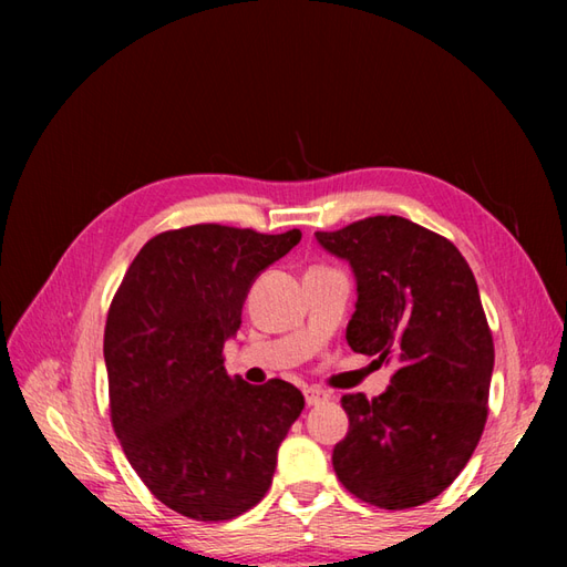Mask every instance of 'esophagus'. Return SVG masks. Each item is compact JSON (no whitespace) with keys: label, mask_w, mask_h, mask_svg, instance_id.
<instances>
[{"label":"esophagus","mask_w":567,"mask_h":567,"mask_svg":"<svg viewBox=\"0 0 567 567\" xmlns=\"http://www.w3.org/2000/svg\"><path fill=\"white\" fill-rule=\"evenodd\" d=\"M305 400L309 406H319L323 402H329V392H323L319 388H305Z\"/></svg>","instance_id":"34e87169"}]
</instances>
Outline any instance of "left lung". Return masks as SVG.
Here are the masks:
<instances>
[{
	"mask_svg": "<svg viewBox=\"0 0 567 567\" xmlns=\"http://www.w3.org/2000/svg\"><path fill=\"white\" fill-rule=\"evenodd\" d=\"M317 240L355 275L348 346L396 363L375 400L343 394L348 433L333 470L380 509L419 507L461 475L487 421L495 343L475 275L449 238L402 216H370Z\"/></svg>",
	"mask_w": 567,
	"mask_h": 567,
	"instance_id": "left-lung-1",
	"label": "left lung"
}]
</instances>
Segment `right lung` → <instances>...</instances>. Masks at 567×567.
Masks as SVG:
<instances>
[{"instance_id": "1", "label": "right lung", "mask_w": 567, "mask_h": 567, "mask_svg": "<svg viewBox=\"0 0 567 567\" xmlns=\"http://www.w3.org/2000/svg\"><path fill=\"white\" fill-rule=\"evenodd\" d=\"M299 238V228H175L138 250L112 299V426L143 485L189 519L228 522L256 507L305 409L295 384H248L224 368L250 285Z\"/></svg>"}]
</instances>
